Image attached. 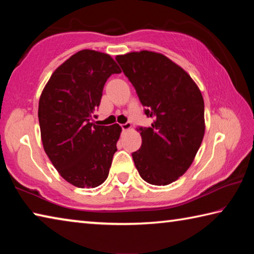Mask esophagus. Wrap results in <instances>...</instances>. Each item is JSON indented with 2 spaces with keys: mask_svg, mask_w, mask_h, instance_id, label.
Masks as SVG:
<instances>
[{
  "mask_svg": "<svg viewBox=\"0 0 254 254\" xmlns=\"http://www.w3.org/2000/svg\"><path fill=\"white\" fill-rule=\"evenodd\" d=\"M121 127H122V130L127 131V130H128V128L131 127V123L130 122H127V123H124V124H121Z\"/></svg>",
  "mask_w": 254,
  "mask_h": 254,
  "instance_id": "1",
  "label": "esophagus"
}]
</instances>
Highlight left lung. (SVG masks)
<instances>
[{"instance_id":"left-lung-1","label":"left lung","mask_w":254,"mask_h":254,"mask_svg":"<svg viewBox=\"0 0 254 254\" xmlns=\"http://www.w3.org/2000/svg\"><path fill=\"white\" fill-rule=\"evenodd\" d=\"M115 59L153 120L139 127L142 144L133 161L143 180L166 186L186 173L203 141V96L191 77L161 54L142 50Z\"/></svg>"}]
</instances>
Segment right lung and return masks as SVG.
Segmentation results:
<instances>
[{
	"instance_id": "obj_1",
	"label": "right lung",
	"mask_w": 254,
	"mask_h": 254,
	"mask_svg": "<svg viewBox=\"0 0 254 254\" xmlns=\"http://www.w3.org/2000/svg\"><path fill=\"white\" fill-rule=\"evenodd\" d=\"M120 72L110 55L80 50L54 71L41 93L44 149L60 176L76 187H97L109 176L122 128L95 126L92 115L107 78Z\"/></svg>"
}]
</instances>
